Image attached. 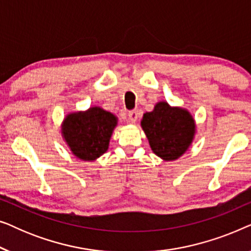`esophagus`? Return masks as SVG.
Here are the masks:
<instances>
[{"label":"esophagus","mask_w":251,"mask_h":251,"mask_svg":"<svg viewBox=\"0 0 251 251\" xmlns=\"http://www.w3.org/2000/svg\"><path fill=\"white\" fill-rule=\"evenodd\" d=\"M138 115H139L138 111H137V109H132V111H130L128 113V121L131 123H135L137 121V119H138Z\"/></svg>","instance_id":"esophagus-1"}]
</instances>
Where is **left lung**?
<instances>
[{
    "label": "left lung",
    "mask_w": 251,
    "mask_h": 251,
    "mask_svg": "<svg viewBox=\"0 0 251 251\" xmlns=\"http://www.w3.org/2000/svg\"><path fill=\"white\" fill-rule=\"evenodd\" d=\"M142 126L151 149L166 161L178 159L191 145L195 131L194 120L190 113L170 107L164 101L144 114Z\"/></svg>",
    "instance_id": "left-lung-1"
}]
</instances>
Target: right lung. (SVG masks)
I'll return each mask as SVG.
<instances>
[{"label":"right lung","mask_w":251,"mask_h":251,"mask_svg":"<svg viewBox=\"0 0 251 251\" xmlns=\"http://www.w3.org/2000/svg\"><path fill=\"white\" fill-rule=\"evenodd\" d=\"M115 126L116 118L112 113L92 107L84 113L68 115L64 121L63 133L75 156L91 161L107 151Z\"/></svg>","instance_id":"obj_1"}]
</instances>
